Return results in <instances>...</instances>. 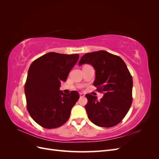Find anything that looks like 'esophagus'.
<instances>
[{"instance_id":"obj_1","label":"esophagus","mask_w":159,"mask_h":159,"mask_svg":"<svg viewBox=\"0 0 159 159\" xmlns=\"http://www.w3.org/2000/svg\"><path fill=\"white\" fill-rule=\"evenodd\" d=\"M80 97H84L85 94L83 93H80Z\"/></svg>"}]
</instances>
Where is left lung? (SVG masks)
<instances>
[{"mask_svg": "<svg viewBox=\"0 0 159 159\" xmlns=\"http://www.w3.org/2000/svg\"><path fill=\"white\" fill-rule=\"evenodd\" d=\"M85 64L93 67V85L103 93L99 101L96 96L85 95L88 118L99 127L116 125L127 115L132 103L133 79L125 63L119 56L99 50L81 57L79 66Z\"/></svg>", "mask_w": 159, "mask_h": 159, "instance_id": "8db88e82", "label": "left lung"}]
</instances>
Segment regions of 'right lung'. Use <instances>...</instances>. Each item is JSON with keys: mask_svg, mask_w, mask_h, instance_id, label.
Here are the masks:
<instances>
[{"mask_svg": "<svg viewBox=\"0 0 159 159\" xmlns=\"http://www.w3.org/2000/svg\"><path fill=\"white\" fill-rule=\"evenodd\" d=\"M78 59L77 54L49 52L34 61L28 69L25 87L27 109L42 127L57 128L68 120L80 95L76 91L66 94L60 88Z\"/></svg>", "mask_w": 159, "mask_h": 159, "instance_id": "add662e5", "label": "right lung"}]
</instances>
